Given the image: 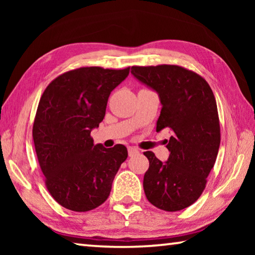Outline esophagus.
<instances>
[{"label":"esophagus","mask_w":255,"mask_h":255,"mask_svg":"<svg viewBox=\"0 0 255 255\" xmlns=\"http://www.w3.org/2000/svg\"><path fill=\"white\" fill-rule=\"evenodd\" d=\"M139 153V150H138L136 147H132V146H129L128 147V155L129 156H133V155H136Z\"/></svg>","instance_id":"obj_1"}]
</instances>
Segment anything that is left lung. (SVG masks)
<instances>
[{"label": "left lung", "instance_id": "8db88e82", "mask_svg": "<svg viewBox=\"0 0 255 255\" xmlns=\"http://www.w3.org/2000/svg\"><path fill=\"white\" fill-rule=\"evenodd\" d=\"M131 74L158 94L156 131L172 133L166 162L144 153L149 161L143 182L146 198L165 211L187 208L204 191L221 144L214 93L205 79L181 66H132Z\"/></svg>", "mask_w": 255, "mask_h": 255}]
</instances>
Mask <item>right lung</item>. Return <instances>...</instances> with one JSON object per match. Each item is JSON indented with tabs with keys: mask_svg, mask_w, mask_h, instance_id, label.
Listing matches in <instances>:
<instances>
[{
	"mask_svg": "<svg viewBox=\"0 0 255 255\" xmlns=\"http://www.w3.org/2000/svg\"><path fill=\"white\" fill-rule=\"evenodd\" d=\"M128 74L129 67H81L56 77L42 93L32 128L34 148L47 189L67 209L102 205L126 161V146L94 145L91 131L105 118L112 90Z\"/></svg>",
	"mask_w": 255,
	"mask_h": 255,
	"instance_id": "right-lung-1",
	"label": "right lung"
}]
</instances>
